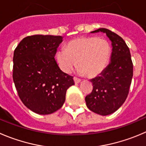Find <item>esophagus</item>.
<instances>
[{
    "label": "esophagus",
    "instance_id": "esophagus-1",
    "mask_svg": "<svg viewBox=\"0 0 146 146\" xmlns=\"http://www.w3.org/2000/svg\"><path fill=\"white\" fill-rule=\"evenodd\" d=\"M74 82H75V84H79V83L81 82V80L79 78H77V77H74Z\"/></svg>",
    "mask_w": 146,
    "mask_h": 146
}]
</instances>
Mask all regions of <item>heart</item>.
I'll list each match as a JSON object with an SVG mask.
<instances>
[{"mask_svg":"<svg viewBox=\"0 0 146 146\" xmlns=\"http://www.w3.org/2000/svg\"><path fill=\"white\" fill-rule=\"evenodd\" d=\"M111 56V46L107 40L95 36L80 37L69 41L66 48L56 52L60 69L68 74L77 64V72L95 77L106 69Z\"/></svg>","mask_w":146,"mask_h":146,"instance_id":"b5f03b06","label":"heart"}]
</instances>
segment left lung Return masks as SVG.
Masks as SVG:
<instances>
[{"instance_id": "obj_1", "label": "left lung", "mask_w": 146, "mask_h": 146, "mask_svg": "<svg viewBox=\"0 0 146 146\" xmlns=\"http://www.w3.org/2000/svg\"><path fill=\"white\" fill-rule=\"evenodd\" d=\"M99 32L106 34L111 41L110 62L102 74L90 80L93 90L86 96L85 102L91 111L108 115L125 101L133 78V66L129 48L120 36L103 28L91 33Z\"/></svg>"}]
</instances>
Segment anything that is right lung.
Returning a JSON list of instances; mask_svg holds the SVG:
<instances>
[{"instance_id":"add662e5","label":"right lung","mask_w":146,"mask_h":146,"mask_svg":"<svg viewBox=\"0 0 146 146\" xmlns=\"http://www.w3.org/2000/svg\"><path fill=\"white\" fill-rule=\"evenodd\" d=\"M61 36L34 35L23 38L13 54V79L25 106L39 115L60 109L73 77L60 69L54 56Z\"/></svg>"}]
</instances>
